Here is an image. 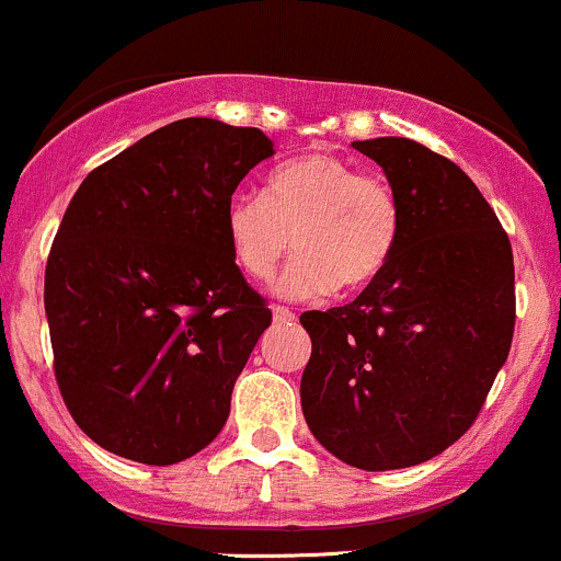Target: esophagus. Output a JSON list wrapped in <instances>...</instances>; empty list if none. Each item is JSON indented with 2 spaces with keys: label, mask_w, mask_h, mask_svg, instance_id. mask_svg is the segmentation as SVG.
I'll return each instance as SVG.
<instances>
[{
  "label": "esophagus",
  "mask_w": 561,
  "mask_h": 561,
  "mask_svg": "<svg viewBox=\"0 0 561 561\" xmlns=\"http://www.w3.org/2000/svg\"><path fill=\"white\" fill-rule=\"evenodd\" d=\"M274 320L276 323H293L296 320V312L290 307H274Z\"/></svg>",
  "instance_id": "obj_1"
}]
</instances>
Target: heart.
Listing matches in <instances>:
<instances>
[{"mask_svg": "<svg viewBox=\"0 0 561 561\" xmlns=\"http://www.w3.org/2000/svg\"><path fill=\"white\" fill-rule=\"evenodd\" d=\"M400 230L391 183L334 153L298 156L271 172L263 197L236 194L225 208L227 247L249 279H271L293 238L276 293L296 301L367 287L394 257Z\"/></svg>", "mask_w": 561, "mask_h": 561, "instance_id": "1", "label": "heart"}]
</instances>
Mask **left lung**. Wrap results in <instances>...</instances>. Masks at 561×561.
Wrapping results in <instances>:
<instances>
[{"label":"left lung","instance_id":"8db88e82","mask_svg":"<svg viewBox=\"0 0 561 561\" xmlns=\"http://www.w3.org/2000/svg\"><path fill=\"white\" fill-rule=\"evenodd\" d=\"M402 208L394 257L356 301L304 312L312 436L364 471L408 469L480 416L515 331L513 247L455 161L405 136L353 142Z\"/></svg>","mask_w":561,"mask_h":561}]
</instances>
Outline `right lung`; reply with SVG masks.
Segmentation results:
<instances>
[{"label": "right lung", "instance_id": "obj_1", "mask_svg": "<svg viewBox=\"0 0 561 561\" xmlns=\"http://www.w3.org/2000/svg\"><path fill=\"white\" fill-rule=\"evenodd\" d=\"M268 156L260 128L186 117L95 167L70 199L43 301L59 394L98 447L172 466L225 427L271 325L227 247L225 208Z\"/></svg>", "mask_w": 561, "mask_h": 561}]
</instances>
